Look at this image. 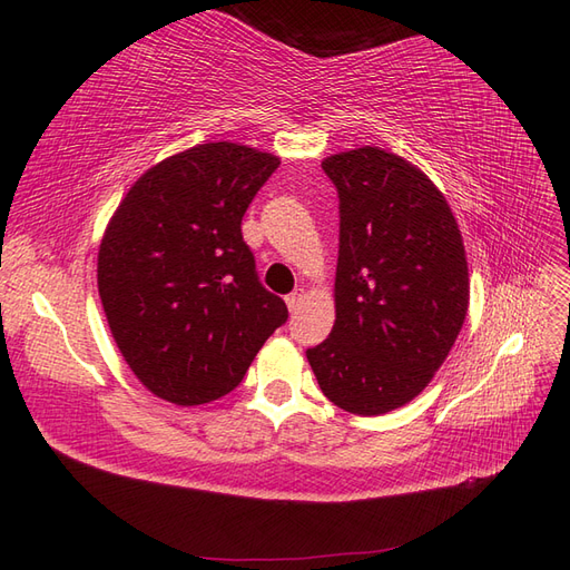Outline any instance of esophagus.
I'll return each mask as SVG.
<instances>
[{"instance_id":"1","label":"esophagus","mask_w":570,"mask_h":570,"mask_svg":"<svg viewBox=\"0 0 570 570\" xmlns=\"http://www.w3.org/2000/svg\"><path fill=\"white\" fill-rule=\"evenodd\" d=\"M302 302H304V292H302V289H297V292H292V295H287V297H285V304H287V308H289V312H292V314H295V312H297V308L302 306Z\"/></svg>"}]
</instances>
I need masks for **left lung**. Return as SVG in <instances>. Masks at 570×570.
<instances>
[{"instance_id": "left-lung-1", "label": "left lung", "mask_w": 570, "mask_h": 570, "mask_svg": "<svg viewBox=\"0 0 570 570\" xmlns=\"http://www.w3.org/2000/svg\"><path fill=\"white\" fill-rule=\"evenodd\" d=\"M340 197L335 325L306 350L323 394L356 416L409 404L469 312L456 218L421 168L381 147L327 157Z\"/></svg>"}]
</instances>
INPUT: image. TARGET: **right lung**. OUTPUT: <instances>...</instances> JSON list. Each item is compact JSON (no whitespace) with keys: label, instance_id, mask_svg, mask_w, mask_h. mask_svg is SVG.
<instances>
[{"label":"right lung","instance_id":"1","mask_svg":"<svg viewBox=\"0 0 570 570\" xmlns=\"http://www.w3.org/2000/svg\"><path fill=\"white\" fill-rule=\"evenodd\" d=\"M281 159L206 142L151 166L118 204L97 256L111 335L149 392L180 406L235 390L287 321L256 275L243 216Z\"/></svg>","mask_w":570,"mask_h":570}]
</instances>
